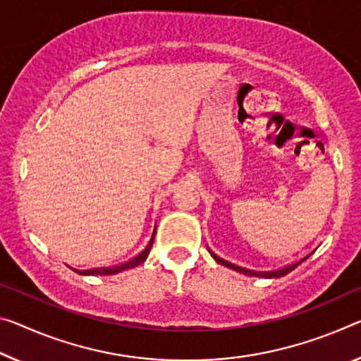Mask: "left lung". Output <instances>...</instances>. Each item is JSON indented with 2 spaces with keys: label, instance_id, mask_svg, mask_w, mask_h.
<instances>
[{
  "label": "left lung",
  "instance_id": "obj_1",
  "mask_svg": "<svg viewBox=\"0 0 361 361\" xmlns=\"http://www.w3.org/2000/svg\"><path fill=\"white\" fill-rule=\"evenodd\" d=\"M212 257H214L215 262H219L220 265L231 268V270H234V271H239V273H243V274H247V276H260V278H281V276H284V274H288L290 270H294V268L300 263V262H295V263H293V265L284 267V268H279V270H274V271H252V270H245V268L233 265V263L220 259V257H216L215 254H212Z\"/></svg>",
  "mask_w": 361,
  "mask_h": 361
}]
</instances>
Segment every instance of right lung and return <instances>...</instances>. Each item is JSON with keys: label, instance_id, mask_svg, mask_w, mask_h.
I'll use <instances>...</instances> for the list:
<instances>
[{"label": "right lung", "instance_id": "1", "mask_svg": "<svg viewBox=\"0 0 361 361\" xmlns=\"http://www.w3.org/2000/svg\"><path fill=\"white\" fill-rule=\"evenodd\" d=\"M154 236H156V230H154L152 238L149 239V243H147L146 247L142 249L138 255H135L133 259H130L128 262H123L116 267H102V268H93V270H75V271L78 274H83V276H90V274L91 276H96V274H99V276H107V274H117L120 271H125V270H130V268L138 267L147 259V255H149V250H151L152 243H154Z\"/></svg>", "mask_w": 361, "mask_h": 361}]
</instances>
